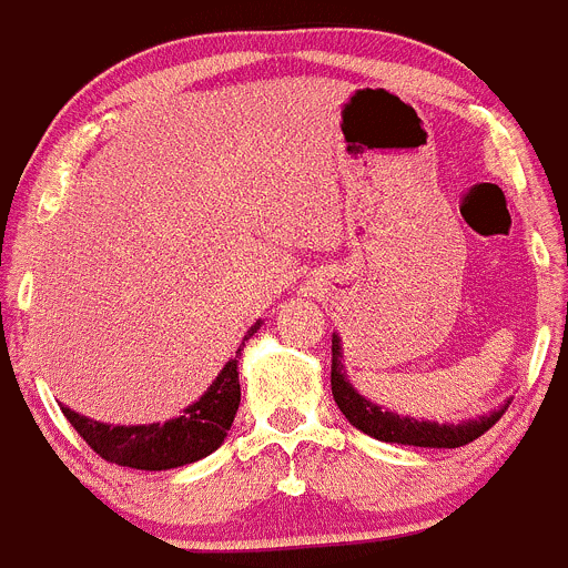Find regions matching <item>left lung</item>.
<instances>
[{
    "mask_svg": "<svg viewBox=\"0 0 568 568\" xmlns=\"http://www.w3.org/2000/svg\"><path fill=\"white\" fill-rule=\"evenodd\" d=\"M332 397H335L337 408L343 410L348 423L355 425L363 434L374 436L379 442H397V445H416V447H462L467 442L478 439V436L490 430L507 410L501 405L498 410H490L487 416H478L470 423L462 425H439V423H419L410 416L392 414L368 399H363L355 388L348 386L346 374L341 366V341L337 335L332 337Z\"/></svg>",
    "mask_w": 568,
    "mask_h": 568,
    "instance_id": "8db88e82",
    "label": "left lung"
}]
</instances>
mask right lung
Wrapping results in <instances>:
<instances>
[{
  "label": "right lung",
  "instance_id": "1",
  "mask_svg": "<svg viewBox=\"0 0 568 568\" xmlns=\"http://www.w3.org/2000/svg\"><path fill=\"white\" fill-rule=\"evenodd\" d=\"M253 329L244 335V341L253 335ZM239 399H242V388H239L236 357H233L222 368L220 377L213 379V386L202 394L200 403L189 405L182 410V416L169 419L165 425L123 428V425H103L95 419H87V416L75 414L64 405H61V410H64L72 428L78 430V436L101 459L112 462V465L134 467V470H171V467L191 465V462L213 454L225 442L233 416L239 410Z\"/></svg>",
  "mask_w": 568,
  "mask_h": 568
}]
</instances>
